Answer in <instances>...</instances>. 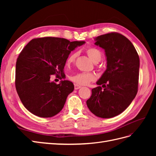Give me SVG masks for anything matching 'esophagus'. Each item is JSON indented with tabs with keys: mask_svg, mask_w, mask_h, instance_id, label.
Returning a JSON list of instances; mask_svg holds the SVG:
<instances>
[{
	"mask_svg": "<svg viewBox=\"0 0 156 156\" xmlns=\"http://www.w3.org/2000/svg\"><path fill=\"white\" fill-rule=\"evenodd\" d=\"M81 87L80 86V85H79V84H74V88H75V90L79 89Z\"/></svg>",
	"mask_w": 156,
	"mask_h": 156,
	"instance_id": "esophagus-1",
	"label": "esophagus"
}]
</instances>
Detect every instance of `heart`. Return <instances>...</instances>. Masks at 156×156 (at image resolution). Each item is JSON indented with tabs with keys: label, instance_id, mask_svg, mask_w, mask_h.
<instances>
[{
	"label": "heart",
	"instance_id": "1",
	"mask_svg": "<svg viewBox=\"0 0 156 156\" xmlns=\"http://www.w3.org/2000/svg\"><path fill=\"white\" fill-rule=\"evenodd\" d=\"M87 53L92 62L94 63L96 62H100L101 58V52L95 48H89L87 50ZM77 54L76 53H72L68 58L67 64L73 62L76 58ZM71 80L75 83L82 85H85L88 84L90 81L95 79V75L91 73H79L75 74L70 77Z\"/></svg>",
	"mask_w": 156,
	"mask_h": 156
}]
</instances>
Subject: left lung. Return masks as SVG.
<instances>
[{"label": "left lung", "mask_w": 156, "mask_h": 156, "mask_svg": "<svg viewBox=\"0 0 156 156\" xmlns=\"http://www.w3.org/2000/svg\"><path fill=\"white\" fill-rule=\"evenodd\" d=\"M105 51L107 68L92 89L87 105L94 115L110 119L128 107L138 90L140 60L135 47L124 36L111 32L94 38Z\"/></svg>", "instance_id": "obj_1"}]
</instances>
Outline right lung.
I'll return each instance as SVG.
<instances>
[{
    "mask_svg": "<svg viewBox=\"0 0 156 156\" xmlns=\"http://www.w3.org/2000/svg\"><path fill=\"white\" fill-rule=\"evenodd\" d=\"M85 41H69L60 37L32 40L16 62V88L23 105L33 115L49 118L62 109L73 84L68 80L56 84L52 75L63 74L70 53Z\"/></svg>",
    "mask_w": 156,
    "mask_h": 156,
    "instance_id": "add662e5",
    "label": "right lung"
}]
</instances>
